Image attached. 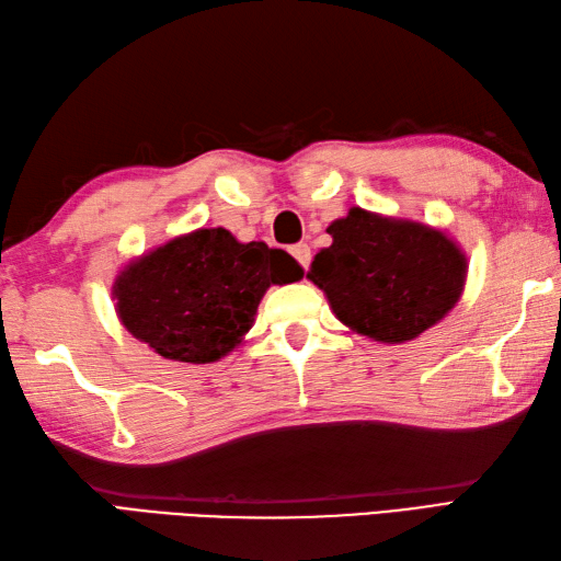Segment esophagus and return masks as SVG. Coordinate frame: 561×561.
I'll list each match as a JSON object with an SVG mask.
<instances>
[{
	"label": "esophagus",
	"mask_w": 561,
	"mask_h": 561,
	"mask_svg": "<svg viewBox=\"0 0 561 561\" xmlns=\"http://www.w3.org/2000/svg\"><path fill=\"white\" fill-rule=\"evenodd\" d=\"M291 255L296 257V262H299L304 270H308V265H311V248H308L306 243L291 245Z\"/></svg>",
	"instance_id": "obj_1"
}]
</instances>
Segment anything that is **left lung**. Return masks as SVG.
<instances>
[{
  "instance_id": "8db88e82",
  "label": "left lung",
  "mask_w": 561,
  "mask_h": 561,
  "mask_svg": "<svg viewBox=\"0 0 561 561\" xmlns=\"http://www.w3.org/2000/svg\"><path fill=\"white\" fill-rule=\"evenodd\" d=\"M328 233L332 245L313 257L308 279L359 335L408 342L458 304L468 260L444 231L352 207Z\"/></svg>"
}]
</instances>
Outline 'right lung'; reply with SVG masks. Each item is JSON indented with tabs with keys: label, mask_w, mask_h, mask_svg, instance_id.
<instances>
[{
	"label": "right lung",
	"mask_w": 561,
	"mask_h": 561,
	"mask_svg": "<svg viewBox=\"0 0 561 561\" xmlns=\"http://www.w3.org/2000/svg\"><path fill=\"white\" fill-rule=\"evenodd\" d=\"M301 277L287 250L197 229L129 262L113 296L127 332L163 359L209 364L241 344L270 284Z\"/></svg>",
	"instance_id": "obj_1"
}]
</instances>
